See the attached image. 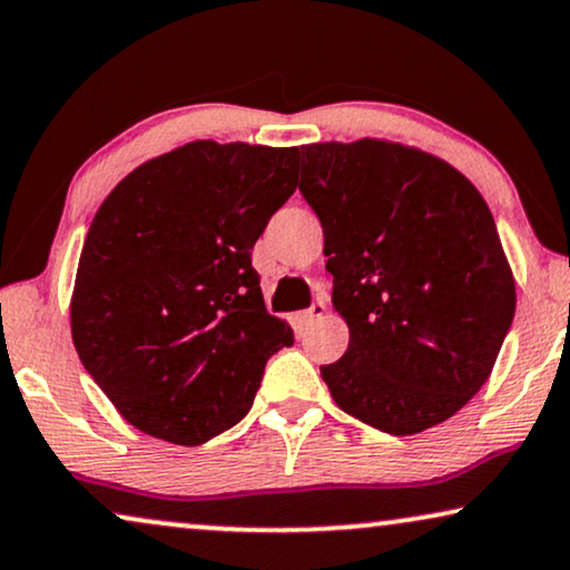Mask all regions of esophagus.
<instances>
[{
    "label": "esophagus",
    "mask_w": 570,
    "mask_h": 570,
    "mask_svg": "<svg viewBox=\"0 0 570 570\" xmlns=\"http://www.w3.org/2000/svg\"><path fill=\"white\" fill-rule=\"evenodd\" d=\"M324 314H326V303H324V301H314L306 311H303V322L314 324V322H318V318H322Z\"/></svg>",
    "instance_id": "1"
}]
</instances>
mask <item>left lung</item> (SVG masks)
<instances>
[{
	"mask_svg": "<svg viewBox=\"0 0 570 570\" xmlns=\"http://www.w3.org/2000/svg\"><path fill=\"white\" fill-rule=\"evenodd\" d=\"M298 189L324 228L350 345L322 379L392 435L449 420L485 384L517 311L493 215L433 155L381 139L301 147Z\"/></svg>",
	"mask_w": 570,
	"mask_h": 570,
	"instance_id": "obj_1",
	"label": "left lung"
}]
</instances>
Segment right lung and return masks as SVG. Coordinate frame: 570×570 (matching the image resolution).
Wrapping results in <instances>:
<instances>
[{"label": "right lung", "instance_id": "1", "mask_svg": "<svg viewBox=\"0 0 570 570\" xmlns=\"http://www.w3.org/2000/svg\"><path fill=\"white\" fill-rule=\"evenodd\" d=\"M298 147L184 145L108 194L85 238L72 340L124 420L199 446L248 415L293 330L264 306L252 248L295 191Z\"/></svg>", "mask_w": 570, "mask_h": 570}]
</instances>
